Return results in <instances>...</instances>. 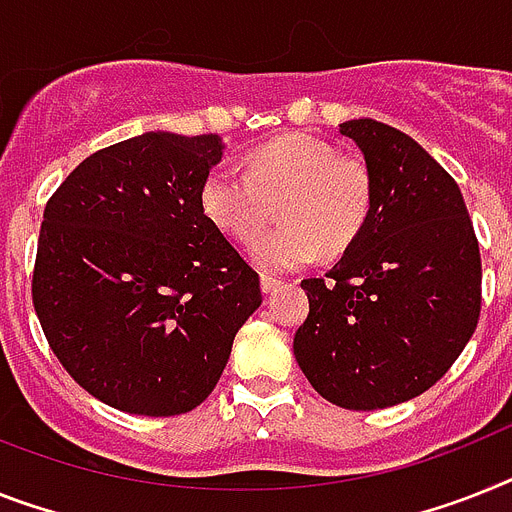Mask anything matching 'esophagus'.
<instances>
[{
	"label": "esophagus",
	"mask_w": 512,
	"mask_h": 512,
	"mask_svg": "<svg viewBox=\"0 0 512 512\" xmlns=\"http://www.w3.org/2000/svg\"><path fill=\"white\" fill-rule=\"evenodd\" d=\"M280 287V280H274V277H269V274H261V293H274Z\"/></svg>",
	"instance_id": "obj_1"
}]
</instances>
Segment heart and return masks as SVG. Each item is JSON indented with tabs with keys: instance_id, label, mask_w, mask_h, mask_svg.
Returning a JSON list of instances; mask_svg holds the SVG:
<instances>
[{
	"instance_id": "1",
	"label": "heart",
	"mask_w": 512,
	"mask_h": 512,
	"mask_svg": "<svg viewBox=\"0 0 512 512\" xmlns=\"http://www.w3.org/2000/svg\"><path fill=\"white\" fill-rule=\"evenodd\" d=\"M371 196L363 159L337 154L316 135L290 133L253 149L246 175L214 167L198 198L211 225L246 246L259 240L280 201L282 225L253 248V261L266 272H293L319 253L345 251L369 219Z\"/></svg>"
}]
</instances>
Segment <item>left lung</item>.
<instances>
[{"mask_svg":"<svg viewBox=\"0 0 512 512\" xmlns=\"http://www.w3.org/2000/svg\"><path fill=\"white\" fill-rule=\"evenodd\" d=\"M371 172V211L342 259L303 280L308 319L295 361L348 411L405 403L445 377L474 335L481 259L460 188L411 135L348 120Z\"/></svg>","mask_w":512,"mask_h":512,"instance_id":"8db88e82","label":"left lung"}]
</instances>
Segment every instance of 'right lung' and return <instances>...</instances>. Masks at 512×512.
Segmentation results:
<instances>
[{"label": "right lung", "mask_w": 512, "mask_h": 512, "mask_svg": "<svg viewBox=\"0 0 512 512\" xmlns=\"http://www.w3.org/2000/svg\"><path fill=\"white\" fill-rule=\"evenodd\" d=\"M219 135L154 130L80 162L44 209L33 306L67 374L135 416L204 403L261 306L259 274L201 209Z\"/></svg>", "instance_id": "obj_1"}]
</instances>
